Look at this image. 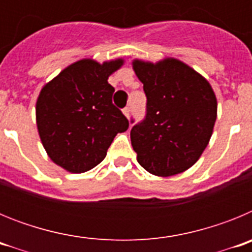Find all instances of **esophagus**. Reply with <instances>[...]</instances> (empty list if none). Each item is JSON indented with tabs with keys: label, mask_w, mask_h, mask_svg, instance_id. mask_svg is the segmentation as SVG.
<instances>
[{
	"label": "esophagus",
	"mask_w": 252,
	"mask_h": 252,
	"mask_svg": "<svg viewBox=\"0 0 252 252\" xmlns=\"http://www.w3.org/2000/svg\"><path fill=\"white\" fill-rule=\"evenodd\" d=\"M122 112H124V115L128 119V117H130V107H125L124 110H122Z\"/></svg>",
	"instance_id": "34e87169"
}]
</instances>
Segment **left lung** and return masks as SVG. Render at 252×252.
<instances>
[{"instance_id":"left-lung-1","label":"left lung","mask_w":252,"mask_h":252,"mask_svg":"<svg viewBox=\"0 0 252 252\" xmlns=\"http://www.w3.org/2000/svg\"><path fill=\"white\" fill-rule=\"evenodd\" d=\"M144 84L145 120L131 128L137 161L158 177L183 173L201 158L217 119V98L206 78L174 58L158 63L135 59Z\"/></svg>"}]
</instances>
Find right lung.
<instances>
[{
	"mask_svg": "<svg viewBox=\"0 0 252 252\" xmlns=\"http://www.w3.org/2000/svg\"><path fill=\"white\" fill-rule=\"evenodd\" d=\"M124 59L99 64L82 59L43 87L36 101V125L46 154L69 173H84L106 158L111 142L128 128L112 103L108 77Z\"/></svg>",
	"mask_w": 252,
	"mask_h": 252,
	"instance_id": "1",
	"label": "right lung"
}]
</instances>
